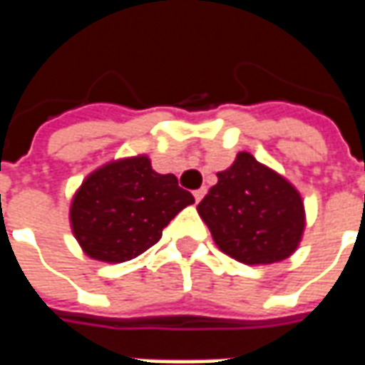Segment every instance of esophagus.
I'll use <instances>...</instances> for the list:
<instances>
[{
	"mask_svg": "<svg viewBox=\"0 0 365 365\" xmlns=\"http://www.w3.org/2000/svg\"><path fill=\"white\" fill-rule=\"evenodd\" d=\"M205 193H207V190L205 187H201V190H197V191H193V197H195V201H201V199L205 197Z\"/></svg>",
	"mask_w": 365,
	"mask_h": 365,
	"instance_id": "esophagus-1",
	"label": "esophagus"
}]
</instances>
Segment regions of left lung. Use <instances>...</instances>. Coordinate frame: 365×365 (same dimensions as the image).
Here are the masks:
<instances>
[{
    "label": "left lung",
    "instance_id": "left-lung-1",
    "mask_svg": "<svg viewBox=\"0 0 365 365\" xmlns=\"http://www.w3.org/2000/svg\"><path fill=\"white\" fill-rule=\"evenodd\" d=\"M217 178L197 213L219 250L248 266L289 258L307 225L297 187L250 152H238L232 166Z\"/></svg>",
    "mask_w": 365,
    "mask_h": 365
}]
</instances>
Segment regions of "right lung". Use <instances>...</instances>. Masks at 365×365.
<instances>
[{"mask_svg": "<svg viewBox=\"0 0 365 365\" xmlns=\"http://www.w3.org/2000/svg\"><path fill=\"white\" fill-rule=\"evenodd\" d=\"M195 199L174 174L152 170L146 154L111 160L93 170L70 203L72 235L86 256L107 264L146 252L162 230Z\"/></svg>", "mask_w": 365, "mask_h": 365, "instance_id": "add662e5", "label": "right lung"}]
</instances>
